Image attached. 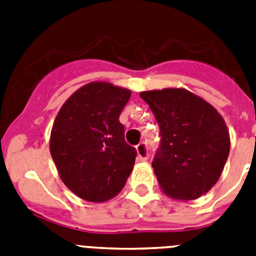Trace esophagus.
Instances as JSON below:
<instances>
[{
	"label": "esophagus",
	"mask_w": 256,
	"mask_h": 256,
	"mask_svg": "<svg viewBox=\"0 0 256 256\" xmlns=\"http://www.w3.org/2000/svg\"><path fill=\"white\" fill-rule=\"evenodd\" d=\"M136 154H138V160H146L148 158V144L144 142H140V144H136Z\"/></svg>",
	"instance_id": "1"
}]
</instances>
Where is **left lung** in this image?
Listing matches in <instances>:
<instances>
[{
    "label": "left lung",
    "mask_w": 256,
    "mask_h": 256,
    "mask_svg": "<svg viewBox=\"0 0 256 256\" xmlns=\"http://www.w3.org/2000/svg\"><path fill=\"white\" fill-rule=\"evenodd\" d=\"M160 124V144L152 168L164 194L192 200L218 182L230 152L222 116L186 88L142 92Z\"/></svg>",
    "instance_id": "left-lung-1"
}]
</instances>
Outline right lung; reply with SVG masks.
<instances>
[{
  "label": "right lung",
  "instance_id": "1",
  "mask_svg": "<svg viewBox=\"0 0 256 256\" xmlns=\"http://www.w3.org/2000/svg\"><path fill=\"white\" fill-rule=\"evenodd\" d=\"M132 92L90 82L69 96L50 134V154L62 182L80 198L106 202L124 188L136 150L124 140L120 112Z\"/></svg>",
  "mask_w": 256,
  "mask_h": 256
}]
</instances>
